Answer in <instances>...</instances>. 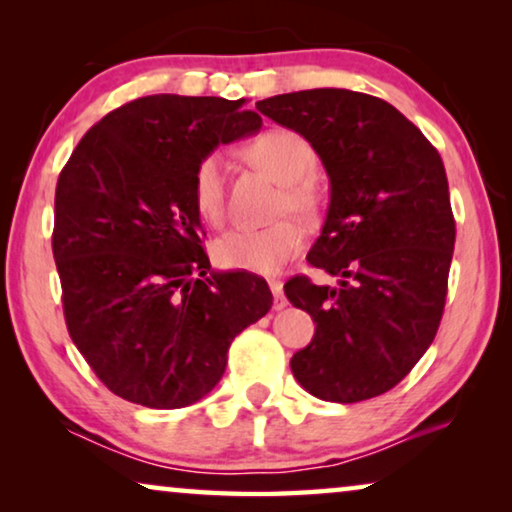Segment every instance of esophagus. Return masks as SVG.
I'll use <instances>...</instances> for the list:
<instances>
[{
  "instance_id": "1",
  "label": "esophagus",
  "mask_w": 512,
  "mask_h": 512,
  "mask_svg": "<svg viewBox=\"0 0 512 512\" xmlns=\"http://www.w3.org/2000/svg\"><path fill=\"white\" fill-rule=\"evenodd\" d=\"M270 291H272V296H275V303H272V307H275V310H284L286 296H284L282 282H270Z\"/></svg>"
}]
</instances>
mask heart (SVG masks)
Returning a JSON list of instances; mask_svg holds the SVG:
<instances>
[{
	"label": "heart",
	"instance_id": "heart-1",
	"mask_svg": "<svg viewBox=\"0 0 512 512\" xmlns=\"http://www.w3.org/2000/svg\"><path fill=\"white\" fill-rule=\"evenodd\" d=\"M247 156L284 186L279 214H296L314 221L324 205V193L312 177L317 153L298 132L272 128L247 146ZM193 207L209 226H219L226 216V160L219 151L198 160L191 181ZM305 233L296 219H282L265 228H235L214 242V258L223 268L275 275L284 263L303 249Z\"/></svg>",
	"mask_w": 512,
	"mask_h": 512
}]
</instances>
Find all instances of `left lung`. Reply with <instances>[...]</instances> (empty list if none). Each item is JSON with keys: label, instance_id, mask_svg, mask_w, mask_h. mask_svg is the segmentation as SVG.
<instances>
[{"label": "left lung", "instance_id": "left-lung-1", "mask_svg": "<svg viewBox=\"0 0 512 512\" xmlns=\"http://www.w3.org/2000/svg\"><path fill=\"white\" fill-rule=\"evenodd\" d=\"M256 109L303 135L331 184L307 263L338 284H284L317 324L293 354V377L321 401L380 396L422 359L443 317L454 251L443 160L401 111L366 93L298 90Z\"/></svg>", "mask_w": 512, "mask_h": 512}]
</instances>
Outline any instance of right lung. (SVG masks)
Wrapping results in <instances>:
<instances>
[{
	"mask_svg": "<svg viewBox=\"0 0 512 512\" xmlns=\"http://www.w3.org/2000/svg\"><path fill=\"white\" fill-rule=\"evenodd\" d=\"M261 125L242 100L139 97L95 123L60 172L53 256L65 321L125 401H200L235 335L272 307L265 279L212 270L191 195L198 160Z\"/></svg>",
	"mask_w": 512,
	"mask_h": 512,
	"instance_id": "add662e5",
	"label": "right lung"
}]
</instances>
